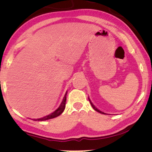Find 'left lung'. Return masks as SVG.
<instances>
[{"label":"left lung","mask_w":152,"mask_h":152,"mask_svg":"<svg viewBox=\"0 0 152 152\" xmlns=\"http://www.w3.org/2000/svg\"><path fill=\"white\" fill-rule=\"evenodd\" d=\"M89 98V97H88ZM89 102H90V103H91V106H92V107L93 108H94V110H95V111H97V112H99V113H102V114H106L105 113H104V112H103V111H100V110H98V109L96 107H95V106L94 105V104H93V103H92V102H91V100H90L89 99Z\"/></svg>","instance_id":"left-lung-1"}]
</instances>
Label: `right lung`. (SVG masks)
Masks as SVG:
<instances>
[{
  "label": "right lung",
  "instance_id": "right-lung-1",
  "mask_svg": "<svg viewBox=\"0 0 152 152\" xmlns=\"http://www.w3.org/2000/svg\"><path fill=\"white\" fill-rule=\"evenodd\" d=\"M66 94H67V92H66L65 96H64V97H63V102H62V103H61V105H60L59 107H58V109H57V110H56L55 111H53L52 113H50V114H49V115H48L47 116H45V117H43V118H42L32 119H33V121H42L48 120V119H50L55 118H56V117H58V115H60L63 112V111L65 110V103H66Z\"/></svg>",
  "mask_w": 152,
  "mask_h": 152
}]
</instances>
